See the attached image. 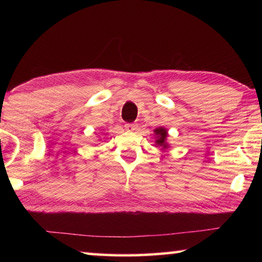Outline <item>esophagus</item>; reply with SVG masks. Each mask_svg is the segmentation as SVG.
<instances>
[{"label":"esophagus","instance_id":"esophagus-1","mask_svg":"<svg viewBox=\"0 0 262 262\" xmlns=\"http://www.w3.org/2000/svg\"><path fill=\"white\" fill-rule=\"evenodd\" d=\"M125 128H126V130H128V132H133V130L137 129V125H135V123H126Z\"/></svg>","mask_w":262,"mask_h":262}]
</instances>
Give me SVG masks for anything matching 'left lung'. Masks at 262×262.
I'll return each mask as SVG.
<instances>
[{"mask_svg": "<svg viewBox=\"0 0 262 262\" xmlns=\"http://www.w3.org/2000/svg\"><path fill=\"white\" fill-rule=\"evenodd\" d=\"M154 134H155V144L157 145V147L161 148V150H166L170 148V144H168L167 142V129L164 127H158L156 129H154Z\"/></svg>", "mask_w": 262, "mask_h": 262, "instance_id": "8db88e82", "label": "left lung"}]
</instances>
